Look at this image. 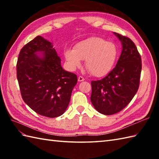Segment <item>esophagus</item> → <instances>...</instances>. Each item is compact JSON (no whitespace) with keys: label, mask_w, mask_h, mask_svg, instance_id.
I'll use <instances>...</instances> for the list:
<instances>
[{"label":"esophagus","mask_w":159,"mask_h":159,"mask_svg":"<svg viewBox=\"0 0 159 159\" xmlns=\"http://www.w3.org/2000/svg\"><path fill=\"white\" fill-rule=\"evenodd\" d=\"M78 80H79V82H81L83 81V80H85V79H84V77H83L82 76H80L78 78Z\"/></svg>","instance_id":"obj_1"}]
</instances>
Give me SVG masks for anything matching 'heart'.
Here are the masks:
<instances>
[{
	"label": "heart",
	"mask_w": 159,
	"mask_h": 159,
	"mask_svg": "<svg viewBox=\"0 0 159 159\" xmlns=\"http://www.w3.org/2000/svg\"><path fill=\"white\" fill-rule=\"evenodd\" d=\"M117 55L115 43L105 39L92 37L79 42L74 50L65 51L66 59L71 68L80 65V59H85L87 70L95 76L105 75L112 68Z\"/></svg>",
	"instance_id": "b5f03b06"
}]
</instances>
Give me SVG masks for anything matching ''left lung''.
<instances>
[{
	"label": "left lung",
	"mask_w": 159,
	"mask_h": 159,
	"mask_svg": "<svg viewBox=\"0 0 159 159\" xmlns=\"http://www.w3.org/2000/svg\"><path fill=\"white\" fill-rule=\"evenodd\" d=\"M122 43L116 67L102 79L92 80L91 101L99 113L110 116L124 109L139 87L141 57L134 43L126 36L114 33Z\"/></svg>",
	"instance_id": "8db88e82"
}]
</instances>
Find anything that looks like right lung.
Masks as SVG:
<instances>
[{
  "label": "right lung",
  "instance_id": "1",
  "mask_svg": "<svg viewBox=\"0 0 159 159\" xmlns=\"http://www.w3.org/2000/svg\"><path fill=\"white\" fill-rule=\"evenodd\" d=\"M38 51L44 52L43 57L36 55ZM16 71L22 99L32 110L50 118L65 112L78 79L75 74L62 68L51 42L37 36L24 46Z\"/></svg>",
  "mask_w": 159,
  "mask_h": 159
}]
</instances>
